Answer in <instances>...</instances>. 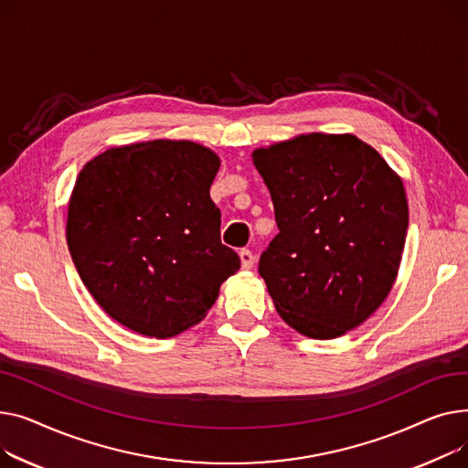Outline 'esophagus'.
<instances>
[{
	"instance_id": "obj_1",
	"label": "esophagus",
	"mask_w": 468,
	"mask_h": 468,
	"mask_svg": "<svg viewBox=\"0 0 468 468\" xmlns=\"http://www.w3.org/2000/svg\"><path fill=\"white\" fill-rule=\"evenodd\" d=\"M239 259H241V268L243 270H251L253 264H255V257L250 250H241L239 251Z\"/></svg>"
}]
</instances>
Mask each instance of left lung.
Returning <instances> with one entry per match:
<instances>
[{
  "mask_svg": "<svg viewBox=\"0 0 468 468\" xmlns=\"http://www.w3.org/2000/svg\"><path fill=\"white\" fill-rule=\"evenodd\" d=\"M251 158L280 229L259 262L273 306L308 338L344 336L395 285L408 230L400 176L353 133H300Z\"/></svg>",
  "mask_w": 468,
  "mask_h": 468,
  "instance_id": "left-lung-1",
  "label": "left lung"
}]
</instances>
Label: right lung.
<instances>
[{
  "mask_svg": "<svg viewBox=\"0 0 468 468\" xmlns=\"http://www.w3.org/2000/svg\"><path fill=\"white\" fill-rule=\"evenodd\" d=\"M221 158L188 140L109 147L77 176L66 239L100 308L130 331L170 338L198 324L239 257L209 197Z\"/></svg>",
  "mask_w": 468,
  "mask_h": 468,
  "instance_id": "obj_1",
  "label": "right lung"
}]
</instances>
